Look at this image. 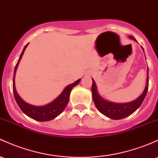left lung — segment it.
I'll use <instances>...</instances> for the list:
<instances>
[{"label": "left lung", "instance_id": "obj_1", "mask_svg": "<svg viewBox=\"0 0 158 158\" xmlns=\"http://www.w3.org/2000/svg\"><path fill=\"white\" fill-rule=\"evenodd\" d=\"M129 38L131 40H133L136 42H137L136 40L133 36H129ZM142 48L143 50V47H142ZM148 68L147 70L146 85H145V87L143 92L137 98L135 99L134 100H133L131 102H128V103H114V102H111L109 101V100H105L104 98H103L99 94L96 83H95L94 80L92 79L91 91H92L93 100L95 106L97 107L99 112H101L103 115L110 118L111 119H113V120H118V119L124 118L127 117V116L133 114L141 106L142 103H143L144 99H145V96H146V94L148 92Z\"/></svg>", "mask_w": 158, "mask_h": 158}]
</instances>
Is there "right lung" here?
<instances>
[{
	"mask_svg": "<svg viewBox=\"0 0 158 158\" xmlns=\"http://www.w3.org/2000/svg\"><path fill=\"white\" fill-rule=\"evenodd\" d=\"M27 45H28V43L24 47L23 51H22V52L19 57V59L16 65H15L13 81V94H14L17 104L19 106L21 110L26 115L31 118L34 120L38 121H51L52 119L55 118L57 116L59 115L64 110V109L66 108V106H67V103L69 102V98H70L71 91H72L73 88L79 84V82L81 81V79H78V80H76V82L72 83V84H70L67 86H66L64 89L62 91V92L55 100H53L52 101L50 102L48 104L43 106H34L30 104V103H26L25 100H22V98L19 95V94L17 93L16 89H15V77L18 66L19 64L20 60L22 59V55H23L24 52H25V48H27Z\"/></svg>",
	"mask_w": 158,
	"mask_h": 158,
	"instance_id": "obj_1",
	"label": "right lung"
}]
</instances>
